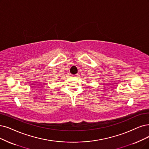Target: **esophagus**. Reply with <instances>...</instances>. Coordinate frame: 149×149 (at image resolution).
<instances>
[{
    "mask_svg": "<svg viewBox=\"0 0 149 149\" xmlns=\"http://www.w3.org/2000/svg\"><path fill=\"white\" fill-rule=\"evenodd\" d=\"M71 76L72 77V78H76V77L78 76H77V74H72Z\"/></svg>",
    "mask_w": 149,
    "mask_h": 149,
    "instance_id": "obj_1",
    "label": "esophagus"
}]
</instances>
